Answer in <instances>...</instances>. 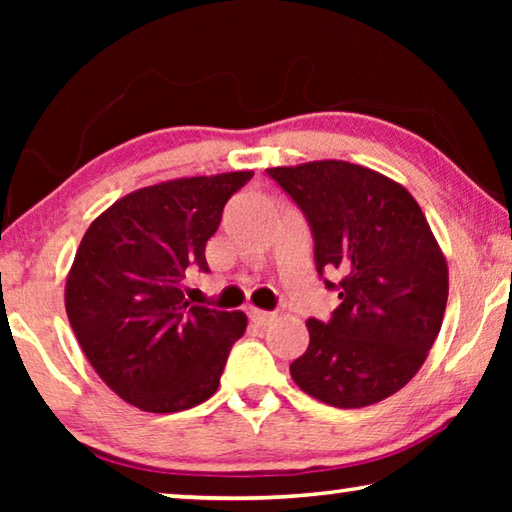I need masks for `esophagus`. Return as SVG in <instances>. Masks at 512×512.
I'll use <instances>...</instances> for the list:
<instances>
[{"mask_svg":"<svg viewBox=\"0 0 512 512\" xmlns=\"http://www.w3.org/2000/svg\"><path fill=\"white\" fill-rule=\"evenodd\" d=\"M248 316H250V320H253L257 327H264V325H268L275 318V314H271V311H262V309H255V307L248 311Z\"/></svg>","mask_w":512,"mask_h":512,"instance_id":"34e87169","label":"esophagus"}]
</instances>
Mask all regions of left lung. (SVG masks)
Returning <instances> with one entry per match:
<instances>
[{"label": "left lung", "mask_w": 512, "mask_h": 512, "mask_svg": "<svg viewBox=\"0 0 512 512\" xmlns=\"http://www.w3.org/2000/svg\"><path fill=\"white\" fill-rule=\"evenodd\" d=\"M305 212L318 273H336L341 305L307 320L309 348L291 363L300 391L361 409L404 388L443 325L449 273L427 219L384 173L343 160L266 169Z\"/></svg>", "instance_id": "obj_1"}]
</instances>
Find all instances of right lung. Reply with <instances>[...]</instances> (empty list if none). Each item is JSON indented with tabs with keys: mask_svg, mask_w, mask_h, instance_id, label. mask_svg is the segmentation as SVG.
Here are the masks:
<instances>
[{
	"mask_svg": "<svg viewBox=\"0 0 512 512\" xmlns=\"http://www.w3.org/2000/svg\"><path fill=\"white\" fill-rule=\"evenodd\" d=\"M250 178L228 171L135 189L85 230L65 282L69 325L97 375L137 409L185 411L219 388L248 318L192 305L183 282L189 268L207 271V239Z\"/></svg>",
	"mask_w": 512,
	"mask_h": 512,
	"instance_id": "obj_1",
	"label": "right lung"
}]
</instances>
